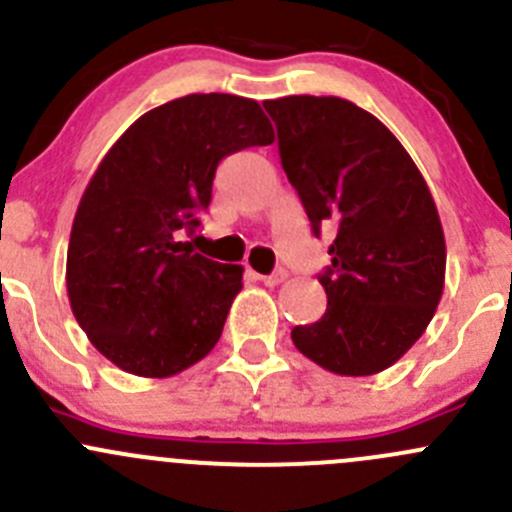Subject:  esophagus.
Masks as SVG:
<instances>
[{
    "instance_id": "1",
    "label": "esophagus",
    "mask_w": 512,
    "mask_h": 512,
    "mask_svg": "<svg viewBox=\"0 0 512 512\" xmlns=\"http://www.w3.org/2000/svg\"><path fill=\"white\" fill-rule=\"evenodd\" d=\"M252 275H255L260 282H265L267 287H275V285H280V282L287 280L285 270H277V272H272V275H257V272H252Z\"/></svg>"
}]
</instances>
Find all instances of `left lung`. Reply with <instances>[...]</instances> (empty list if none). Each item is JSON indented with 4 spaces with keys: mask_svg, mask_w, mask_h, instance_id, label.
I'll list each match as a JSON object with an SVG mask.
<instances>
[{
    "mask_svg": "<svg viewBox=\"0 0 512 512\" xmlns=\"http://www.w3.org/2000/svg\"><path fill=\"white\" fill-rule=\"evenodd\" d=\"M265 109L312 230L337 232L320 275L325 315L292 327V342L335 375L388 370L443 297L445 235L428 182L398 137L347 99L292 94Z\"/></svg>",
    "mask_w": 512,
    "mask_h": 512,
    "instance_id": "left-lung-1",
    "label": "left lung"
}]
</instances>
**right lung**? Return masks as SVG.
Returning <instances> with one entry per match:
<instances>
[{"instance_id":"1","label":"right lung","mask_w":512,"mask_h":512,"mask_svg":"<svg viewBox=\"0 0 512 512\" xmlns=\"http://www.w3.org/2000/svg\"><path fill=\"white\" fill-rule=\"evenodd\" d=\"M255 99L187 94L142 114L94 170L67 247V295L119 370L172 377L210 355L242 290V265L180 242L200 225L222 157L272 145Z\"/></svg>"}]
</instances>
